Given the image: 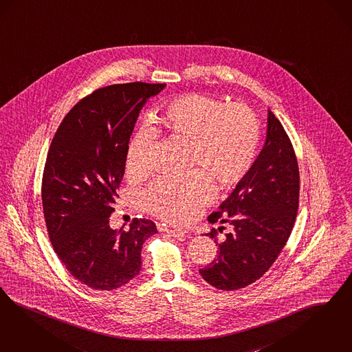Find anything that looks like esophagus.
Segmentation results:
<instances>
[{"instance_id": "34e87169", "label": "esophagus", "mask_w": 352, "mask_h": 352, "mask_svg": "<svg viewBox=\"0 0 352 352\" xmlns=\"http://www.w3.org/2000/svg\"><path fill=\"white\" fill-rule=\"evenodd\" d=\"M157 228H159V231H164V232H168V234H189V230H186V228H180V227H175V226H168V224H157Z\"/></svg>"}]
</instances>
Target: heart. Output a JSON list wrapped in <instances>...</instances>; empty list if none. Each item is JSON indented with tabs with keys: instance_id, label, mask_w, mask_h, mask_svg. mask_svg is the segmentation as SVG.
Wrapping results in <instances>:
<instances>
[{
	"instance_id": "obj_1",
	"label": "heart",
	"mask_w": 352,
	"mask_h": 352,
	"mask_svg": "<svg viewBox=\"0 0 352 352\" xmlns=\"http://www.w3.org/2000/svg\"><path fill=\"white\" fill-rule=\"evenodd\" d=\"M159 128L189 141V157L199 166L185 175H166L153 182L144 193V205L166 221L193 219L201 208L212 201L215 185L239 182L252 166L260 140V128L247 105L223 104L204 94H186L170 100L159 118ZM157 131L144 122L131 137L126 153V170L141 177L148 168L150 148Z\"/></svg>"
}]
</instances>
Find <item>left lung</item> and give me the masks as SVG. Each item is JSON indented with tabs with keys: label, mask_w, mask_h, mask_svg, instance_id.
<instances>
[{
	"label": "left lung",
	"mask_w": 352,
	"mask_h": 352,
	"mask_svg": "<svg viewBox=\"0 0 352 352\" xmlns=\"http://www.w3.org/2000/svg\"><path fill=\"white\" fill-rule=\"evenodd\" d=\"M299 206V167L294 147L279 120L267 109L266 140L257 159L234 192L208 215L227 223L231 232L217 240V258L199 274L208 285L232 291L252 285L273 265L286 245Z\"/></svg>",
	"instance_id": "8db88e82"
}]
</instances>
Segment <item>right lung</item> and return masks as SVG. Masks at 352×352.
Listing matches in <instances>:
<instances>
[{"instance_id": "right-lung-1", "label": "right lung", "mask_w": 352, "mask_h": 352, "mask_svg": "<svg viewBox=\"0 0 352 352\" xmlns=\"http://www.w3.org/2000/svg\"><path fill=\"white\" fill-rule=\"evenodd\" d=\"M166 83L133 82L92 92L66 115L44 167V219L58 258L79 282L112 291L141 272L144 241L157 234L148 219L113 230L131 133L146 102Z\"/></svg>"}]
</instances>
